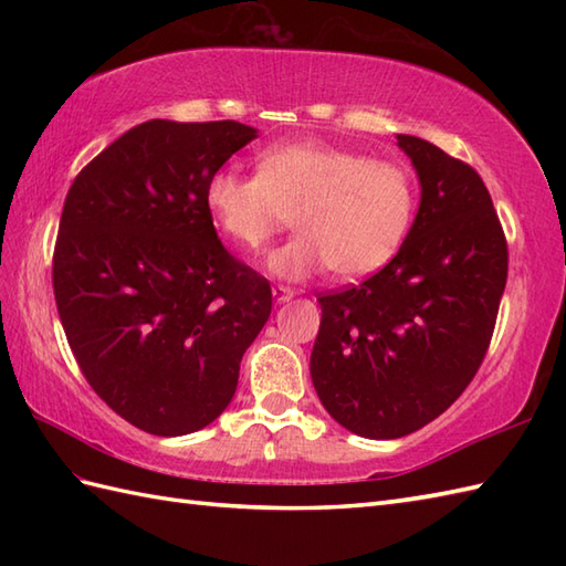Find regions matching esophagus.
Returning <instances> with one entry per match:
<instances>
[{
    "label": "esophagus",
    "mask_w": 566,
    "mask_h": 566,
    "mask_svg": "<svg viewBox=\"0 0 566 566\" xmlns=\"http://www.w3.org/2000/svg\"><path fill=\"white\" fill-rule=\"evenodd\" d=\"M294 294H296V292H294V290H290V286H284V284H274V286H272V296H274V302H276V304L290 302V298H292Z\"/></svg>",
    "instance_id": "1"
}]
</instances>
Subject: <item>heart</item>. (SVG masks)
<instances>
[{
    "label": "heart",
    "mask_w": 566,
    "mask_h": 566,
    "mask_svg": "<svg viewBox=\"0 0 566 566\" xmlns=\"http://www.w3.org/2000/svg\"><path fill=\"white\" fill-rule=\"evenodd\" d=\"M203 201L216 226L250 252L294 216L298 233L270 255L272 274L306 280L331 268L357 280L399 252L413 223L416 179L399 163L302 140L264 150L258 175L213 170Z\"/></svg>",
    "instance_id": "1"
}]
</instances>
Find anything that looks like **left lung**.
Wrapping results in <instances>:
<instances>
[{
    "mask_svg": "<svg viewBox=\"0 0 566 566\" xmlns=\"http://www.w3.org/2000/svg\"><path fill=\"white\" fill-rule=\"evenodd\" d=\"M420 182L403 245L363 284L318 296L311 379L355 436L394 440L460 399L494 335L509 245L474 167L396 136Z\"/></svg>",
    "mask_w": 566,
    "mask_h": 566,
    "instance_id": "obj_1",
    "label": "left lung"
}]
</instances>
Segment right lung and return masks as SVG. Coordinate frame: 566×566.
<instances>
[{
    "instance_id": "obj_1",
    "label": "right lung",
    "mask_w": 566,
    "mask_h": 566,
    "mask_svg": "<svg viewBox=\"0 0 566 566\" xmlns=\"http://www.w3.org/2000/svg\"><path fill=\"white\" fill-rule=\"evenodd\" d=\"M258 130L153 118L72 182L53 252L60 323L84 379L160 438L207 428L272 311L270 282L216 235L203 185Z\"/></svg>"
}]
</instances>
